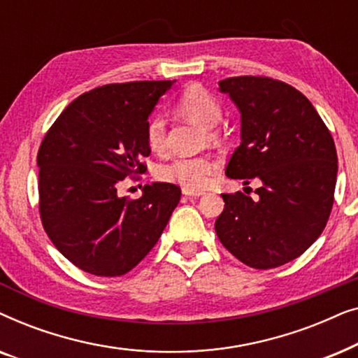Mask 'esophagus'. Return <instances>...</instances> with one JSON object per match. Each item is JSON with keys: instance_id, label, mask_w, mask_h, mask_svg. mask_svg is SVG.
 Instances as JSON below:
<instances>
[{"instance_id": "1", "label": "esophagus", "mask_w": 358, "mask_h": 358, "mask_svg": "<svg viewBox=\"0 0 358 358\" xmlns=\"http://www.w3.org/2000/svg\"><path fill=\"white\" fill-rule=\"evenodd\" d=\"M182 194L187 195V197H200L203 195V190H192V189H182Z\"/></svg>"}]
</instances>
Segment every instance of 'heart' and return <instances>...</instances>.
I'll list each match as a JSON object with an SVG mask.
<instances>
[{"label":"heart","mask_w":358,"mask_h":358,"mask_svg":"<svg viewBox=\"0 0 358 358\" xmlns=\"http://www.w3.org/2000/svg\"><path fill=\"white\" fill-rule=\"evenodd\" d=\"M176 110L185 119L197 122L203 127H210L208 135L213 136L212 127L222 119V106L212 92L203 86L192 85L180 92L176 99ZM146 143L156 153H163L168 148V127L163 117L155 115L146 122L145 127ZM218 159L213 155H180L166 161L156 168L155 176L163 182L182 185L184 189L199 190L207 187L215 171L218 169Z\"/></svg>","instance_id":"obj_1"}]
</instances>
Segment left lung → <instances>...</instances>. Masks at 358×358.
Wrapping results in <instances>:
<instances>
[{
  "mask_svg": "<svg viewBox=\"0 0 358 358\" xmlns=\"http://www.w3.org/2000/svg\"><path fill=\"white\" fill-rule=\"evenodd\" d=\"M241 112V145L227 166L231 179L257 178L254 200L222 194L215 222L220 243L252 268H273L301 256L329 220L337 178L332 135L305 94L267 76L218 83Z\"/></svg>",
  "mask_w": 358,
  "mask_h": 358,
  "instance_id": "left-lung-1",
  "label": "left lung"
}]
</instances>
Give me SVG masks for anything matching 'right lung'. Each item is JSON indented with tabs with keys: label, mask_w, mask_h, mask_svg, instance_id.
Masks as SVG:
<instances>
[{
	"label": "right lung",
	"mask_w": 358,
	"mask_h": 358,
	"mask_svg": "<svg viewBox=\"0 0 358 358\" xmlns=\"http://www.w3.org/2000/svg\"><path fill=\"white\" fill-rule=\"evenodd\" d=\"M173 81L99 86L76 97L43 136L37 153L38 213L55 248L78 268L120 277L143 261L180 200L169 182L120 197L125 178L143 174L145 127Z\"/></svg>",
	"instance_id": "1"
}]
</instances>
